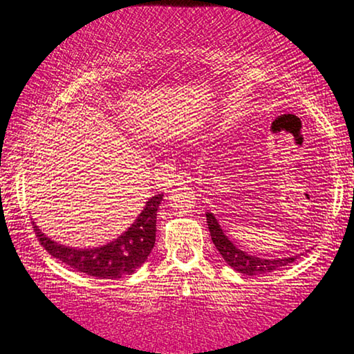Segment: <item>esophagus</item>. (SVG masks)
Returning a JSON list of instances; mask_svg holds the SVG:
<instances>
[{
  "label": "esophagus",
  "mask_w": 354,
  "mask_h": 354,
  "mask_svg": "<svg viewBox=\"0 0 354 354\" xmlns=\"http://www.w3.org/2000/svg\"><path fill=\"white\" fill-rule=\"evenodd\" d=\"M191 181H192V178H191V175H189L187 171L176 173V176H175L176 186H187V184L191 183Z\"/></svg>",
  "instance_id": "34e87169"
}]
</instances>
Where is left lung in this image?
Returning <instances> with one entry per match:
<instances>
[{"label": "left lung", "instance_id": "left-lung-1", "mask_svg": "<svg viewBox=\"0 0 354 354\" xmlns=\"http://www.w3.org/2000/svg\"><path fill=\"white\" fill-rule=\"evenodd\" d=\"M207 225L208 231H210L212 241L215 243L216 250L220 252V255L225 258V261L229 266L234 268L237 272H242L245 276H258V274H268V272L276 271L279 268L290 265L297 260V255L293 257H283V258H271V260H266V258H258L255 255H248L247 252L237 248L234 243L229 241L227 236L223 232L220 223L213 213L207 212Z\"/></svg>", "mask_w": 354, "mask_h": 354}]
</instances>
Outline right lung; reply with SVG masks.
Returning <instances> with one entry per match:
<instances>
[{
	"label": "right lung",
	"mask_w": 354,
	"mask_h": 354,
	"mask_svg": "<svg viewBox=\"0 0 354 354\" xmlns=\"http://www.w3.org/2000/svg\"><path fill=\"white\" fill-rule=\"evenodd\" d=\"M163 194H156L146 202L144 210L131 227L111 243L96 248H71L51 241L35 226L38 241L49 255L66 263L72 270L97 279H120L133 274L144 265L156 243L157 210Z\"/></svg>",
	"instance_id": "1"
}]
</instances>
